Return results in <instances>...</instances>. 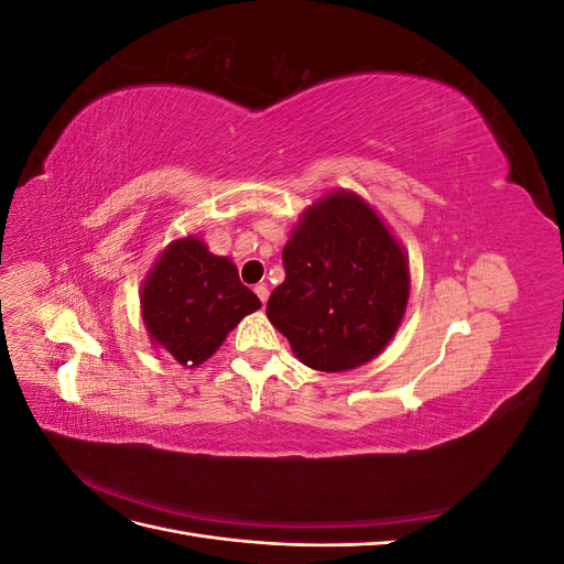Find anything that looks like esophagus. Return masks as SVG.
<instances>
[{"label": "esophagus", "mask_w": 564, "mask_h": 564, "mask_svg": "<svg viewBox=\"0 0 564 564\" xmlns=\"http://www.w3.org/2000/svg\"><path fill=\"white\" fill-rule=\"evenodd\" d=\"M253 292H256V296L261 299V303L265 305V301H268V294H270V292H268V286H265V284H256V286H253Z\"/></svg>", "instance_id": "1"}]
</instances>
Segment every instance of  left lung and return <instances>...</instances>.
Here are the masks:
<instances>
[{
    "mask_svg": "<svg viewBox=\"0 0 564 564\" xmlns=\"http://www.w3.org/2000/svg\"><path fill=\"white\" fill-rule=\"evenodd\" d=\"M268 319L299 360L338 373L371 362L398 334L412 278L386 220L352 191H329L299 218Z\"/></svg>",
    "mask_w": 564,
    "mask_h": 564,
    "instance_id": "8db88e82",
    "label": "left lung"
}]
</instances>
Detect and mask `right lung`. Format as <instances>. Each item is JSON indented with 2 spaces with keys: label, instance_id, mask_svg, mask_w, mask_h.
<instances>
[{
  "label": "right lung",
  "instance_id": "1",
  "mask_svg": "<svg viewBox=\"0 0 564 564\" xmlns=\"http://www.w3.org/2000/svg\"><path fill=\"white\" fill-rule=\"evenodd\" d=\"M261 301L197 235L169 242L141 284V317L150 344L193 369L224 346L228 334L259 311Z\"/></svg>",
  "mask_w": 564,
  "mask_h": 564
}]
</instances>
